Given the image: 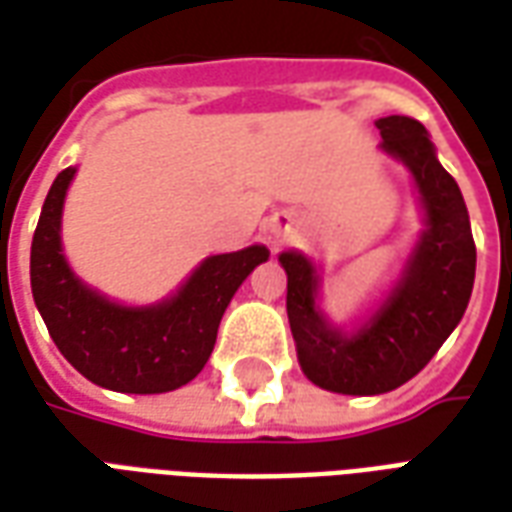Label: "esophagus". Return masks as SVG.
Masks as SVG:
<instances>
[{"instance_id": "obj_1", "label": "esophagus", "mask_w": 512, "mask_h": 512, "mask_svg": "<svg viewBox=\"0 0 512 512\" xmlns=\"http://www.w3.org/2000/svg\"><path fill=\"white\" fill-rule=\"evenodd\" d=\"M282 222H285V219H282ZM282 230H285V227H279V224H277V233H282Z\"/></svg>"}]
</instances>
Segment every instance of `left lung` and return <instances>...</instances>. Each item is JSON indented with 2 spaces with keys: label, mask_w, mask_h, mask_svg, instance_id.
Returning <instances> with one entry per match:
<instances>
[{
  "label": "left lung",
  "mask_w": 512,
  "mask_h": 512,
  "mask_svg": "<svg viewBox=\"0 0 512 512\" xmlns=\"http://www.w3.org/2000/svg\"><path fill=\"white\" fill-rule=\"evenodd\" d=\"M376 126L381 150L411 169L425 208V230L395 290L362 329L345 334L318 310L321 277L310 260L299 252L279 255L301 370L315 386L340 395H384L417 376L461 323L477 266L466 202L425 126L403 115L381 117Z\"/></svg>",
  "instance_id": "1"
}]
</instances>
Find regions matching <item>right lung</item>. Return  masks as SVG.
Listing matches in <instances>:
<instances>
[{
    "instance_id": "add662e5",
    "label": "right lung",
    "mask_w": 512,
    "mask_h": 512,
    "mask_svg": "<svg viewBox=\"0 0 512 512\" xmlns=\"http://www.w3.org/2000/svg\"><path fill=\"white\" fill-rule=\"evenodd\" d=\"M73 175V167L62 169L51 183L29 257L32 296L51 340L84 378L112 392L158 395L189 384L211 356L235 290L266 263L268 249L213 255L172 299L123 307L87 288L62 255V202Z\"/></svg>"
}]
</instances>
